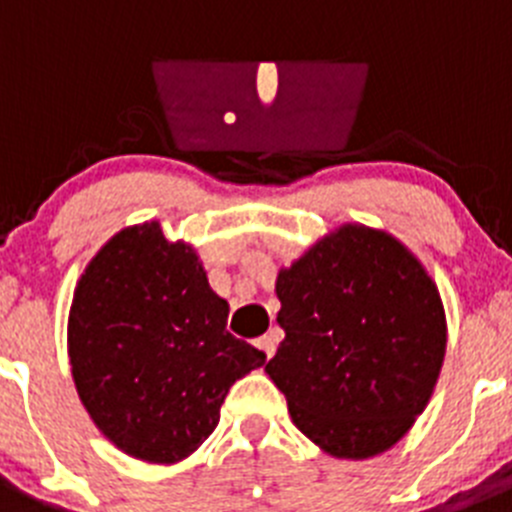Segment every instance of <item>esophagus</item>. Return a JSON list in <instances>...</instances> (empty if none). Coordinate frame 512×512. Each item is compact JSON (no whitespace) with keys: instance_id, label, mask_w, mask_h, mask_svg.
<instances>
[{"instance_id":"34e87169","label":"esophagus","mask_w":512,"mask_h":512,"mask_svg":"<svg viewBox=\"0 0 512 512\" xmlns=\"http://www.w3.org/2000/svg\"><path fill=\"white\" fill-rule=\"evenodd\" d=\"M256 346L261 348V354H264L266 359H271L274 351H277V341H274V336H261L259 341H256Z\"/></svg>"}]
</instances>
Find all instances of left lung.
<instances>
[{
	"label": "left lung",
	"mask_w": 512,
	"mask_h": 512,
	"mask_svg": "<svg viewBox=\"0 0 512 512\" xmlns=\"http://www.w3.org/2000/svg\"><path fill=\"white\" fill-rule=\"evenodd\" d=\"M284 341L266 374L292 423L336 459L392 449L425 410L446 354L441 295L397 238L341 225L279 271Z\"/></svg>",
	"instance_id": "8db88e82"
}]
</instances>
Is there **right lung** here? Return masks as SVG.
<instances>
[{"mask_svg": "<svg viewBox=\"0 0 512 512\" xmlns=\"http://www.w3.org/2000/svg\"><path fill=\"white\" fill-rule=\"evenodd\" d=\"M228 310L194 248L156 220L99 248L74 289L69 359L81 405L117 449L176 464L215 431L230 387L266 361L225 330Z\"/></svg>", "mask_w": 512, "mask_h": 512, "instance_id": "1", "label": "right lung"}]
</instances>
